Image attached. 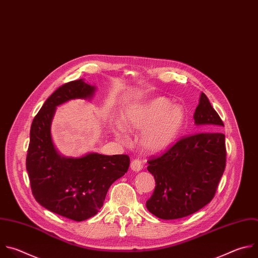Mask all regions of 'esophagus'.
Here are the masks:
<instances>
[{"label":"esophagus","mask_w":258,"mask_h":258,"mask_svg":"<svg viewBox=\"0 0 258 258\" xmlns=\"http://www.w3.org/2000/svg\"><path fill=\"white\" fill-rule=\"evenodd\" d=\"M142 162L139 160V159H135V160H133L132 162H131V164H130V168H131V170L132 171H134V172H139V171H141L142 170Z\"/></svg>","instance_id":"obj_1"}]
</instances>
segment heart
<instances>
[{"label": "heart", "instance_id": "1", "mask_svg": "<svg viewBox=\"0 0 258 258\" xmlns=\"http://www.w3.org/2000/svg\"><path fill=\"white\" fill-rule=\"evenodd\" d=\"M125 127L133 132L143 131L142 147L149 152L168 148L184 126L186 115L182 107L163 96L151 98L128 108L124 114Z\"/></svg>", "mask_w": 258, "mask_h": 258}]
</instances>
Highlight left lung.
Listing matches in <instances>:
<instances>
[{
	"label": "left lung",
	"mask_w": 258,
	"mask_h": 258,
	"mask_svg": "<svg viewBox=\"0 0 258 258\" xmlns=\"http://www.w3.org/2000/svg\"><path fill=\"white\" fill-rule=\"evenodd\" d=\"M194 121L211 131L182 137L147 162L156 188L146 208L160 219L176 220L198 212L215 197L224 174L227 151L220 132L224 123L203 92Z\"/></svg>",
	"instance_id": "1"
}]
</instances>
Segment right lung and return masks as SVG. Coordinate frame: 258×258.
<instances>
[{
	"label": "right lung",
	"instance_id": "obj_1",
	"mask_svg": "<svg viewBox=\"0 0 258 258\" xmlns=\"http://www.w3.org/2000/svg\"><path fill=\"white\" fill-rule=\"evenodd\" d=\"M95 87L82 79L56 89L44 101L30 128L26 170L35 200L44 209L81 222L97 214L110 186L127 171V154L88 153L81 158L61 156L50 136L56 107L75 98H90Z\"/></svg>",
	"mask_w": 258,
	"mask_h": 258
}]
</instances>
